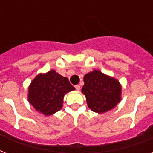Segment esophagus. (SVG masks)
Returning <instances> with one entry per match:
<instances>
[{"mask_svg": "<svg viewBox=\"0 0 153 153\" xmlns=\"http://www.w3.org/2000/svg\"><path fill=\"white\" fill-rule=\"evenodd\" d=\"M74 87H75V89H76L77 91H79V90H80V86H79V85H76Z\"/></svg>", "mask_w": 153, "mask_h": 153, "instance_id": "1", "label": "esophagus"}]
</instances>
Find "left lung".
Wrapping results in <instances>:
<instances>
[{
	"label": "left lung",
	"mask_w": 153,
	"mask_h": 153,
	"mask_svg": "<svg viewBox=\"0 0 153 153\" xmlns=\"http://www.w3.org/2000/svg\"><path fill=\"white\" fill-rule=\"evenodd\" d=\"M83 80L82 92L92 111L98 114L109 111L121 101V86L117 79L94 70L84 76Z\"/></svg>",
	"instance_id": "8db88e82"
}]
</instances>
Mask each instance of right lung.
Returning a JSON list of instances; mask_svg holds the SVG:
<instances>
[{"label": "right lung", "instance_id": "right-lung-1", "mask_svg": "<svg viewBox=\"0 0 153 153\" xmlns=\"http://www.w3.org/2000/svg\"><path fill=\"white\" fill-rule=\"evenodd\" d=\"M74 90L67 78L51 70L32 80L28 87V102L36 110L49 116L61 109L64 95Z\"/></svg>", "mask_w": 153, "mask_h": 153}]
</instances>
